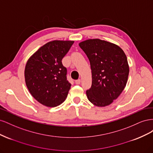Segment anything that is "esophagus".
Wrapping results in <instances>:
<instances>
[{
    "label": "esophagus",
    "mask_w": 153,
    "mask_h": 153,
    "mask_svg": "<svg viewBox=\"0 0 153 153\" xmlns=\"http://www.w3.org/2000/svg\"><path fill=\"white\" fill-rule=\"evenodd\" d=\"M80 82H81L80 79H78V80H75V84H77V85L80 84Z\"/></svg>",
    "instance_id": "1"
}]
</instances>
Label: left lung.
Instances as JSON below:
<instances>
[{"instance_id": "8db88e82", "label": "left lung", "mask_w": 153, "mask_h": 153, "mask_svg": "<svg viewBox=\"0 0 153 153\" xmlns=\"http://www.w3.org/2000/svg\"><path fill=\"white\" fill-rule=\"evenodd\" d=\"M89 59L92 85L87 90L89 101L97 106L110 105L126 87L129 66L126 55L119 46L100 39L79 43Z\"/></svg>"}]
</instances>
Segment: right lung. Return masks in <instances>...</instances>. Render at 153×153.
<instances>
[{
	"instance_id": "right-lung-1",
	"label": "right lung",
	"mask_w": 153,
	"mask_h": 153,
	"mask_svg": "<svg viewBox=\"0 0 153 153\" xmlns=\"http://www.w3.org/2000/svg\"><path fill=\"white\" fill-rule=\"evenodd\" d=\"M73 41H50L29 59L25 68L26 85L39 103L55 107L65 101L71 84L67 80V69L62 59Z\"/></svg>"
}]
</instances>
